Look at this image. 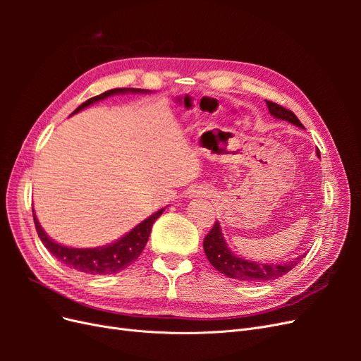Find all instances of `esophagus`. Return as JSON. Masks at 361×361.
Here are the masks:
<instances>
[{
    "label": "esophagus",
    "mask_w": 361,
    "mask_h": 361,
    "mask_svg": "<svg viewBox=\"0 0 361 361\" xmlns=\"http://www.w3.org/2000/svg\"><path fill=\"white\" fill-rule=\"evenodd\" d=\"M204 194H206V191H204L203 188H191V190L187 192V195H185V197H187V199H194V197H203Z\"/></svg>",
    "instance_id": "esophagus-1"
}]
</instances>
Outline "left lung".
Wrapping results in <instances>:
<instances>
[{
	"mask_svg": "<svg viewBox=\"0 0 361 361\" xmlns=\"http://www.w3.org/2000/svg\"><path fill=\"white\" fill-rule=\"evenodd\" d=\"M268 111L271 116L276 118L286 120V122L302 128V123L298 120L292 111L286 110V108L280 106L276 102L267 101ZM318 158H321L319 150L316 152ZM203 248L207 260L211 262V265L220 271L221 274L227 276L228 279L239 280V281H247V283H256V281H268V280H276L281 276H285L292 268L297 267L301 259L305 256H298L293 260L286 262V264H260V262H253L244 257L236 256L233 251L227 247L226 239L223 236L221 226L218 221H215L211 232L207 233L203 239Z\"/></svg>",
	"mask_w": 361,
	"mask_h": 361,
	"instance_id": "1",
	"label": "left lung"
}]
</instances>
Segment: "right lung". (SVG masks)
Returning a JSON list of instances; mask_svg holds the SVG:
<instances>
[{"label":"right lung","mask_w":361,"mask_h":361,"mask_svg":"<svg viewBox=\"0 0 361 361\" xmlns=\"http://www.w3.org/2000/svg\"><path fill=\"white\" fill-rule=\"evenodd\" d=\"M125 93H149V90H143V89L108 90V92H105L99 96H94V97H92V99L81 104L71 116L84 110V108H87L94 102L106 99L108 96L125 94ZM162 212H164V207L158 212L147 216L145 221H141L138 226H135L133 228V231L128 232L120 239H117V241H114L113 244L94 247V248H72V247H66V245H61V244L56 243L54 239H51L47 235L45 231H43L35 211H32V216H35L36 231H37V235L40 238L42 244L45 245L49 253L52 256H56L61 262V264H64L66 267H71L76 271L85 272V274L108 276V274H117V272L123 271L125 268H128L130 264H134V262L138 259L141 251L145 250V247L147 244L152 226H154L155 220Z\"/></svg>","instance_id":"right-lung-1"}]
</instances>
